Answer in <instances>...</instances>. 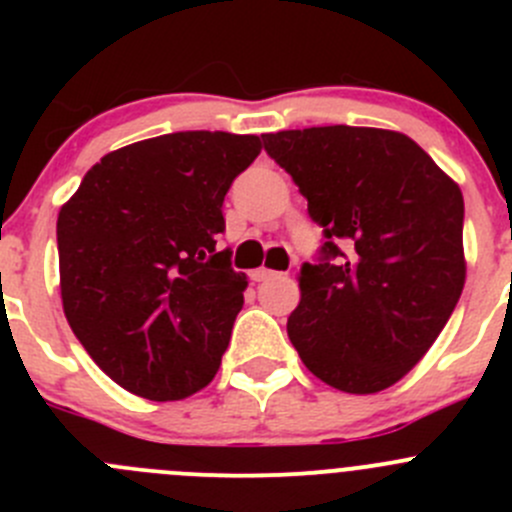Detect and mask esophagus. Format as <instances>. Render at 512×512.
Masks as SVG:
<instances>
[{"label":"esophagus","instance_id":"esophagus-1","mask_svg":"<svg viewBox=\"0 0 512 512\" xmlns=\"http://www.w3.org/2000/svg\"><path fill=\"white\" fill-rule=\"evenodd\" d=\"M277 272H272V270H267V267H260V270H252V282H265V280H270V277H275Z\"/></svg>","mask_w":512,"mask_h":512}]
</instances>
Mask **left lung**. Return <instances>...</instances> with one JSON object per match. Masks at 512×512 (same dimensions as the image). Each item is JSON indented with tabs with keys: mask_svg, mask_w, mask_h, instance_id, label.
Instances as JSON below:
<instances>
[{
	"mask_svg": "<svg viewBox=\"0 0 512 512\" xmlns=\"http://www.w3.org/2000/svg\"><path fill=\"white\" fill-rule=\"evenodd\" d=\"M324 232L299 272L289 342L347 394L409 374L451 319L466 282L461 188L409 136L317 126L265 133Z\"/></svg>",
	"mask_w": 512,
	"mask_h": 512,
	"instance_id": "obj_1",
	"label": "left lung"
}]
</instances>
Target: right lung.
Masks as SVG:
<instances>
[{"label":"right lung","instance_id":"1","mask_svg":"<svg viewBox=\"0 0 512 512\" xmlns=\"http://www.w3.org/2000/svg\"><path fill=\"white\" fill-rule=\"evenodd\" d=\"M257 136L180 131L108 153L56 220L64 314L98 369L151 401L218 374L247 280L218 250Z\"/></svg>","mask_w":512,"mask_h":512}]
</instances>
